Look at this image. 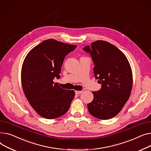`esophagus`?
<instances>
[{"label":"esophagus","instance_id":"34e87169","mask_svg":"<svg viewBox=\"0 0 151 151\" xmlns=\"http://www.w3.org/2000/svg\"><path fill=\"white\" fill-rule=\"evenodd\" d=\"M75 93L76 94H80L82 93V91H76Z\"/></svg>","mask_w":151,"mask_h":151}]
</instances>
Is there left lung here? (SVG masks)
<instances>
[{
    "mask_svg": "<svg viewBox=\"0 0 151 151\" xmlns=\"http://www.w3.org/2000/svg\"><path fill=\"white\" fill-rule=\"evenodd\" d=\"M83 49L91 56L94 74L101 90L93 92L94 98L88 104L93 116L100 119L113 118L128 101L132 88V71L126 55L109 42L97 40Z\"/></svg>",
    "mask_w": 151,
    "mask_h": 151,
    "instance_id": "1",
    "label": "left lung"
}]
</instances>
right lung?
<instances>
[{"label": "right lung", "mask_w": 151, "mask_h": 151, "mask_svg": "<svg viewBox=\"0 0 151 151\" xmlns=\"http://www.w3.org/2000/svg\"><path fill=\"white\" fill-rule=\"evenodd\" d=\"M76 47L49 39L33 47L24 59L21 70L24 94L32 107L44 118L65 114L74 99V90L63 89L53 80L60 78L65 57Z\"/></svg>", "instance_id": "right-lung-1"}]
</instances>
